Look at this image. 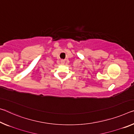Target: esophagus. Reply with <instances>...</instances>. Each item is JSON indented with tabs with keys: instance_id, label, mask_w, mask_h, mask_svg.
<instances>
[{
	"instance_id": "esophagus-1",
	"label": "esophagus",
	"mask_w": 134,
	"mask_h": 134,
	"mask_svg": "<svg viewBox=\"0 0 134 134\" xmlns=\"http://www.w3.org/2000/svg\"><path fill=\"white\" fill-rule=\"evenodd\" d=\"M64 63H65L64 60H63V59H62V60H61V63L62 64H64Z\"/></svg>"
}]
</instances>
